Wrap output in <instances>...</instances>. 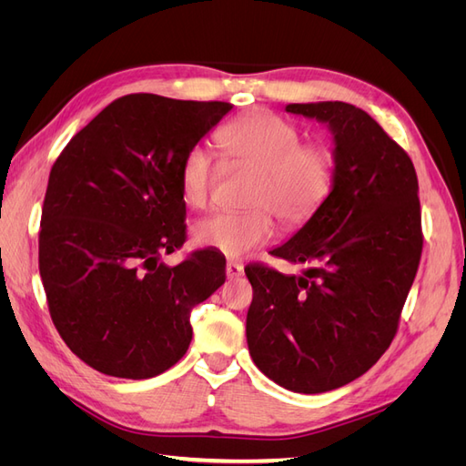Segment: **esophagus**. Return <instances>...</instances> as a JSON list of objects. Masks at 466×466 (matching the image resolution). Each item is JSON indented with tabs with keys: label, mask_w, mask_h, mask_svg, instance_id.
<instances>
[{
	"label": "esophagus",
	"mask_w": 466,
	"mask_h": 466,
	"mask_svg": "<svg viewBox=\"0 0 466 466\" xmlns=\"http://www.w3.org/2000/svg\"><path fill=\"white\" fill-rule=\"evenodd\" d=\"M225 272H228V278H238V276H243V264L241 262H233V260H229L228 262V266H225Z\"/></svg>",
	"instance_id": "1"
}]
</instances>
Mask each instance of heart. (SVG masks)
Listing matches in <instances>:
<instances>
[{"label": "heart", "mask_w": 466, "mask_h": 466, "mask_svg": "<svg viewBox=\"0 0 466 466\" xmlns=\"http://www.w3.org/2000/svg\"><path fill=\"white\" fill-rule=\"evenodd\" d=\"M228 165L257 171L248 214H214L192 228V243L238 258L270 241V211L288 229L307 223L329 200L336 180V153L324 144H303L299 126L274 112H250L216 134ZM219 168L204 146H192L178 167L180 198L200 209L214 190Z\"/></svg>", "instance_id": "1"}]
</instances>
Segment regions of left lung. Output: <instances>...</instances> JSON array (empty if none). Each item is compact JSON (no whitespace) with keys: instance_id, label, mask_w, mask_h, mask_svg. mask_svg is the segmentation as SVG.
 <instances>
[{"instance_id":"obj_1","label":"left lung","mask_w":466,"mask_h":466,"mask_svg":"<svg viewBox=\"0 0 466 466\" xmlns=\"http://www.w3.org/2000/svg\"><path fill=\"white\" fill-rule=\"evenodd\" d=\"M334 137L329 200L270 255L303 264L281 274L250 264L247 342L257 368L293 392L348 385L385 354L421 257L418 177L408 153L368 112L342 101L291 103Z\"/></svg>"}]
</instances>
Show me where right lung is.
<instances>
[{
	"label": "right lung",
	"mask_w": 466,
	"mask_h": 466,
	"mask_svg": "<svg viewBox=\"0 0 466 466\" xmlns=\"http://www.w3.org/2000/svg\"><path fill=\"white\" fill-rule=\"evenodd\" d=\"M233 108L151 93L116 98L56 159L38 235L54 327L110 377L149 379L187 354L190 311L225 281V258L198 250L177 266L187 204L178 167Z\"/></svg>",
	"instance_id": "obj_1"
}]
</instances>
